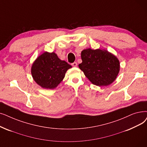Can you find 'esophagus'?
Here are the masks:
<instances>
[{
  "label": "esophagus",
  "mask_w": 147,
  "mask_h": 147,
  "mask_svg": "<svg viewBox=\"0 0 147 147\" xmlns=\"http://www.w3.org/2000/svg\"><path fill=\"white\" fill-rule=\"evenodd\" d=\"M72 66L73 67H77V65H78V63H77V62H73V63H72Z\"/></svg>",
  "instance_id": "obj_1"
}]
</instances>
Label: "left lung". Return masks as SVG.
Masks as SVG:
<instances>
[{
	"label": "left lung",
	"mask_w": 147,
	"mask_h": 147,
	"mask_svg": "<svg viewBox=\"0 0 147 147\" xmlns=\"http://www.w3.org/2000/svg\"><path fill=\"white\" fill-rule=\"evenodd\" d=\"M82 62L79 68L92 84L98 86L111 85L117 79L120 70L116 56L105 49H86L82 51Z\"/></svg>",
	"instance_id": "left-lung-1"
}]
</instances>
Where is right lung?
Here are the masks:
<instances>
[{
	"instance_id": "obj_1",
	"label": "right lung",
	"mask_w": 147,
	"mask_h": 147,
	"mask_svg": "<svg viewBox=\"0 0 147 147\" xmlns=\"http://www.w3.org/2000/svg\"><path fill=\"white\" fill-rule=\"evenodd\" d=\"M71 65L61 60L55 52H44L39 55L31 67L32 76L36 84L44 89L56 88L65 77Z\"/></svg>"
}]
</instances>
